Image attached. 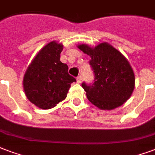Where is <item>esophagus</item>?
Returning a JSON list of instances; mask_svg holds the SVG:
<instances>
[{"mask_svg": "<svg viewBox=\"0 0 155 155\" xmlns=\"http://www.w3.org/2000/svg\"><path fill=\"white\" fill-rule=\"evenodd\" d=\"M77 82L78 83H81L82 82V76H78L77 78Z\"/></svg>", "mask_w": 155, "mask_h": 155, "instance_id": "obj_1", "label": "esophagus"}]
</instances>
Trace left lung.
Returning a JSON list of instances; mask_svg holds the SVG:
<instances>
[{
	"label": "left lung",
	"instance_id": "8db88e82",
	"mask_svg": "<svg viewBox=\"0 0 155 155\" xmlns=\"http://www.w3.org/2000/svg\"><path fill=\"white\" fill-rule=\"evenodd\" d=\"M78 48L91 58L94 80L82 83L89 101L101 109H115L126 102L135 87L134 73L126 58L108 43L95 48L82 44Z\"/></svg>",
	"mask_w": 155,
	"mask_h": 155
}]
</instances>
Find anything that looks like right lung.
<instances>
[{
    "mask_svg": "<svg viewBox=\"0 0 155 155\" xmlns=\"http://www.w3.org/2000/svg\"><path fill=\"white\" fill-rule=\"evenodd\" d=\"M61 44L51 41L36 55L24 74L25 95L42 109H51L66 98L71 83L76 79L68 74V67L60 61Z\"/></svg>",
    "mask_w": 155,
    "mask_h": 155,
    "instance_id": "obj_1",
    "label": "right lung"
}]
</instances>
